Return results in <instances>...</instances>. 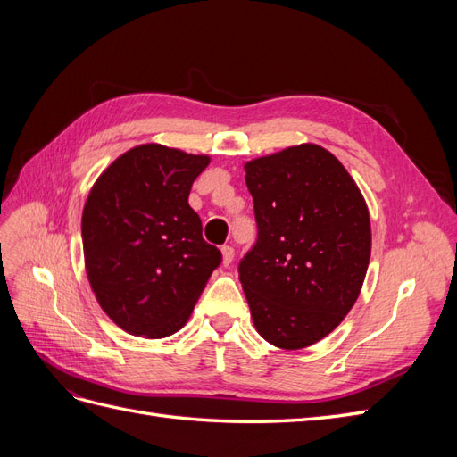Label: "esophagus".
<instances>
[{
  "label": "esophagus",
  "instance_id": "obj_1",
  "mask_svg": "<svg viewBox=\"0 0 457 457\" xmlns=\"http://www.w3.org/2000/svg\"><path fill=\"white\" fill-rule=\"evenodd\" d=\"M220 253H223V265L228 267L232 259H234V247L232 245H223V247H220Z\"/></svg>",
  "mask_w": 457,
  "mask_h": 457
}]
</instances>
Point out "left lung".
I'll return each mask as SVG.
<instances>
[{
	"label": "left lung",
	"instance_id": "8db88e82",
	"mask_svg": "<svg viewBox=\"0 0 457 457\" xmlns=\"http://www.w3.org/2000/svg\"><path fill=\"white\" fill-rule=\"evenodd\" d=\"M257 242L238 274L253 324L280 349L334 331L361 294L371 252L366 202L341 162L318 145L247 162Z\"/></svg>",
	"mask_w": 457,
	"mask_h": 457
}]
</instances>
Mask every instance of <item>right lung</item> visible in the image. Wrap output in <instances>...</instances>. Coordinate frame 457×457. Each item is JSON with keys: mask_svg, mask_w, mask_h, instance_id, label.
<instances>
[{"mask_svg": "<svg viewBox=\"0 0 457 457\" xmlns=\"http://www.w3.org/2000/svg\"><path fill=\"white\" fill-rule=\"evenodd\" d=\"M207 163L210 156L141 145L110 163L89 192L81 215L87 278L128 334L160 339L181 329L220 265L188 205Z\"/></svg>", "mask_w": 457, "mask_h": 457, "instance_id": "add662e5", "label": "right lung"}]
</instances>
